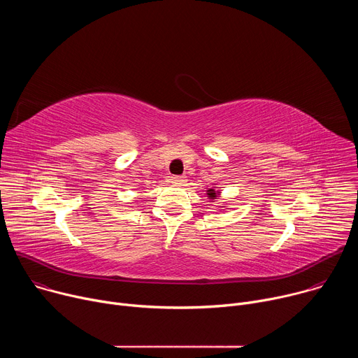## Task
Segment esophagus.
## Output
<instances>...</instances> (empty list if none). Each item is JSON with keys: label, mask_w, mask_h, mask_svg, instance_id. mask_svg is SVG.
I'll use <instances>...</instances> for the list:
<instances>
[{"label": "esophagus", "mask_w": 358, "mask_h": 358, "mask_svg": "<svg viewBox=\"0 0 358 358\" xmlns=\"http://www.w3.org/2000/svg\"><path fill=\"white\" fill-rule=\"evenodd\" d=\"M170 180L176 185H184L185 181H187V177H184V176H173Z\"/></svg>", "instance_id": "1"}]
</instances>
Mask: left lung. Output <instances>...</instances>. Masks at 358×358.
I'll use <instances>...</instances> for the list:
<instances>
[{"label": "left lung", "instance_id": "left-lung-1", "mask_svg": "<svg viewBox=\"0 0 358 358\" xmlns=\"http://www.w3.org/2000/svg\"><path fill=\"white\" fill-rule=\"evenodd\" d=\"M207 195H208V199L215 201V199H218V196L221 195V191L217 189V187H211V188L207 189Z\"/></svg>", "mask_w": 358, "mask_h": 358}]
</instances>
